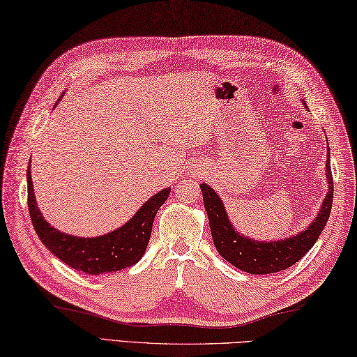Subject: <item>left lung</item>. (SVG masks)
Masks as SVG:
<instances>
[{"label":"left lung","instance_id":"1","mask_svg":"<svg viewBox=\"0 0 357 357\" xmlns=\"http://www.w3.org/2000/svg\"><path fill=\"white\" fill-rule=\"evenodd\" d=\"M326 157L329 192L326 194L324 204H321L319 216L307 230L284 241L257 242L241 236L239 233L234 231L230 220H228L225 208L222 205L218 194L208 185L202 183V196H204V205L208 214V220H210L213 241L220 257L227 259L234 267L241 268V271L253 275L281 272L303 258L311 250L315 241L319 239L320 233L324 231V227L329 219V213H331L334 186L331 163H329V152Z\"/></svg>","mask_w":357,"mask_h":357}]
</instances>
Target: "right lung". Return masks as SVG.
Segmentation results:
<instances>
[{"mask_svg": "<svg viewBox=\"0 0 357 357\" xmlns=\"http://www.w3.org/2000/svg\"><path fill=\"white\" fill-rule=\"evenodd\" d=\"M28 167V206L33 230L48 250L79 272L99 275L130 267L143 257L151 238L152 224L171 190L160 191L139 208L124 227L99 238L70 236L52 228L40 213Z\"/></svg>", "mask_w": 357, "mask_h": 357, "instance_id": "right-lung-1", "label": "right lung"}]
</instances>
